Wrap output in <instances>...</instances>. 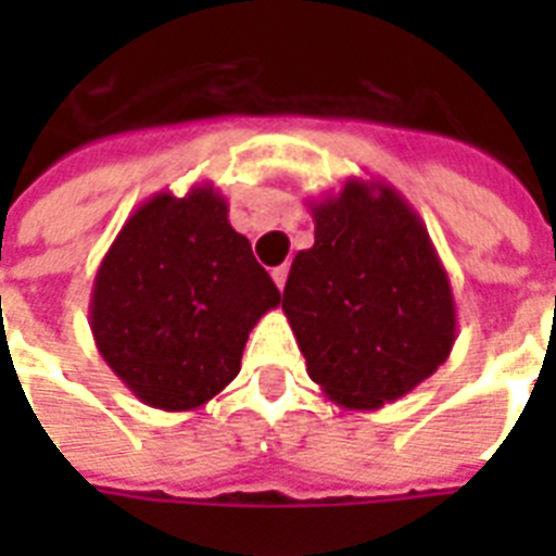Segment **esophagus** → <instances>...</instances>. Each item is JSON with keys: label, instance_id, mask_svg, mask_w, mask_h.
<instances>
[{"label": "esophagus", "instance_id": "esophagus-1", "mask_svg": "<svg viewBox=\"0 0 556 556\" xmlns=\"http://www.w3.org/2000/svg\"><path fill=\"white\" fill-rule=\"evenodd\" d=\"M270 277H274L277 288H279V291H282V288H286V279H288V265H279V268L270 270Z\"/></svg>", "mask_w": 556, "mask_h": 556}]
</instances>
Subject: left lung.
Here are the masks:
<instances>
[{"instance_id":"obj_1","label":"left lung","mask_w":556,"mask_h":556,"mask_svg":"<svg viewBox=\"0 0 556 556\" xmlns=\"http://www.w3.org/2000/svg\"><path fill=\"white\" fill-rule=\"evenodd\" d=\"M308 210L314 244L291 262L282 312L308 378L346 409H380L453 352L447 270L421 216L383 181L349 178Z\"/></svg>"}]
</instances>
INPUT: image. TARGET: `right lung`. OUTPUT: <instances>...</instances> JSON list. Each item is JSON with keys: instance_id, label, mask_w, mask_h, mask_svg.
Masks as SVG:
<instances>
[{"instance_id": "1", "label": "right lung", "mask_w": 556, "mask_h": 556, "mask_svg": "<svg viewBox=\"0 0 556 556\" xmlns=\"http://www.w3.org/2000/svg\"><path fill=\"white\" fill-rule=\"evenodd\" d=\"M277 305L225 195L192 185L187 195L155 192L126 218L94 274L89 326L138 401L187 413L239 375L248 334Z\"/></svg>"}]
</instances>
